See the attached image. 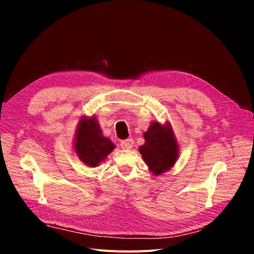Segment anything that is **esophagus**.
<instances>
[{"instance_id": "obj_1", "label": "esophagus", "mask_w": 254, "mask_h": 254, "mask_svg": "<svg viewBox=\"0 0 254 254\" xmlns=\"http://www.w3.org/2000/svg\"><path fill=\"white\" fill-rule=\"evenodd\" d=\"M133 143H134L133 139L128 138V139H126V140H122L121 143H120V146H121L122 149H125V150H129V149H132Z\"/></svg>"}]
</instances>
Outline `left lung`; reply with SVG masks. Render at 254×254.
Listing matches in <instances>:
<instances>
[{"label":"left lung","mask_w":254,"mask_h":254,"mask_svg":"<svg viewBox=\"0 0 254 254\" xmlns=\"http://www.w3.org/2000/svg\"><path fill=\"white\" fill-rule=\"evenodd\" d=\"M143 136L145 143L139 151L153 173L159 175L173 167L178 146L170 126L162 127L158 122H153Z\"/></svg>","instance_id":"1"}]
</instances>
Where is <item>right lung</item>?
<instances>
[{"mask_svg":"<svg viewBox=\"0 0 254 254\" xmlns=\"http://www.w3.org/2000/svg\"><path fill=\"white\" fill-rule=\"evenodd\" d=\"M110 139L102 136L95 117L83 118L79 122L76 133L75 150L80 159L89 167H96L114 150Z\"/></svg>","mask_w":254,"mask_h":254,"instance_id":"add662e5","label":"right lung"}]
</instances>
